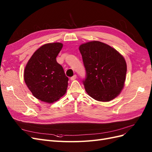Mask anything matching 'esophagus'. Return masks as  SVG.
I'll use <instances>...</instances> for the list:
<instances>
[{
	"label": "esophagus",
	"mask_w": 152,
	"mask_h": 152,
	"mask_svg": "<svg viewBox=\"0 0 152 152\" xmlns=\"http://www.w3.org/2000/svg\"><path fill=\"white\" fill-rule=\"evenodd\" d=\"M76 79H77V75H74L72 76V77L70 78L71 80H75Z\"/></svg>",
	"instance_id": "obj_1"
}]
</instances>
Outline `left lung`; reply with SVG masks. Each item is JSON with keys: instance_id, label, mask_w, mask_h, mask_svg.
<instances>
[{"instance_id": "left-lung-1", "label": "left lung", "mask_w": 152, "mask_h": 152, "mask_svg": "<svg viewBox=\"0 0 152 152\" xmlns=\"http://www.w3.org/2000/svg\"><path fill=\"white\" fill-rule=\"evenodd\" d=\"M79 50L86 70V76L82 82L87 93L99 102L116 98L126 80L127 65L124 57L99 41L82 44Z\"/></svg>"}]
</instances>
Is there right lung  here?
<instances>
[{
	"mask_svg": "<svg viewBox=\"0 0 152 152\" xmlns=\"http://www.w3.org/2000/svg\"><path fill=\"white\" fill-rule=\"evenodd\" d=\"M63 48L61 43L43 45L27 63L25 82L36 98L46 103L56 102L66 93L68 78L56 57Z\"/></svg>",
	"mask_w": 152,
	"mask_h": 152,
	"instance_id": "add662e5",
	"label": "right lung"
}]
</instances>
